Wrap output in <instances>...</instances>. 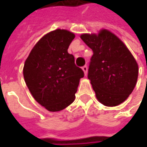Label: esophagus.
<instances>
[{"mask_svg": "<svg viewBox=\"0 0 147 147\" xmlns=\"http://www.w3.org/2000/svg\"><path fill=\"white\" fill-rule=\"evenodd\" d=\"M82 69V70H83V72H84L85 76H87V74H88V67L87 66V65H84Z\"/></svg>", "mask_w": 147, "mask_h": 147, "instance_id": "obj_1", "label": "esophagus"}]
</instances>
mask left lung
I'll list each match as a JSON object with an SVG mask.
<instances>
[{
  "label": "left lung",
  "instance_id": "8db88e82",
  "mask_svg": "<svg viewBox=\"0 0 147 147\" xmlns=\"http://www.w3.org/2000/svg\"><path fill=\"white\" fill-rule=\"evenodd\" d=\"M80 37L93 51L88 77L96 99L105 106L120 105L137 84L136 59L126 45L107 29L98 33H83Z\"/></svg>",
  "mask_w": 147,
  "mask_h": 147
}]
</instances>
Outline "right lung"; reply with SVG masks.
Segmentation results:
<instances>
[{
    "label": "right lung",
    "instance_id": "add662e5",
    "mask_svg": "<svg viewBox=\"0 0 147 147\" xmlns=\"http://www.w3.org/2000/svg\"><path fill=\"white\" fill-rule=\"evenodd\" d=\"M74 33L56 29L44 35L32 49L24 66V78L33 98L51 112L64 110L75 100L83 71L68 48Z\"/></svg>",
    "mask_w": 147,
    "mask_h": 147
}]
</instances>
